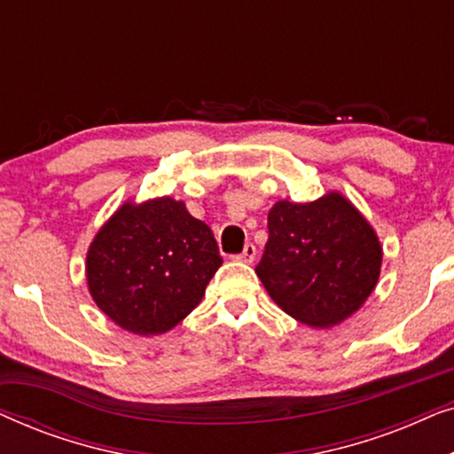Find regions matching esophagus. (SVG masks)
<instances>
[{"instance_id": "obj_1", "label": "esophagus", "mask_w": 454, "mask_h": 454, "mask_svg": "<svg viewBox=\"0 0 454 454\" xmlns=\"http://www.w3.org/2000/svg\"><path fill=\"white\" fill-rule=\"evenodd\" d=\"M235 260H239V262H246V264H252L254 260H256V246L246 244L244 252L238 254V256H235Z\"/></svg>"}]
</instances>
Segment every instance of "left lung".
<instances>
[{
    "instance_id": "1",
    "label": "left lung",
    "mask_w": 454,
    "mask_h": 454,
    "mask_svg": "<svg viewBox=\"0 0 454 454\" xmlns=\"http://www.w3.org/2000/svg\"><path fill=\"white\" fill-rule=\"evenodd\" d=\"M382 246L364 215L339 192L314 202L278 200L256 275L291 318L316 328L357 312L380 277Z\"/></svg>"
}]
</instances>
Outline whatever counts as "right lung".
Returning <instances> with one entry per match:
<instances>
[{"label": "right lung", "mask_w": 454, "mask_h": 454, "mask_svg": "<svg viewBox=\"0 0 454 454\" xmlns=\"http://www.w3.org/2000/svg\"><path fill=\"white\" fill-rule=\"evenodd\" d=\"M223 264L207 223L169 196L126 202L86 254L92 300L117 326L160 334L179 325Z\"/></svg>", "instance_id": "add662e5"}]
</instances>
